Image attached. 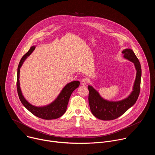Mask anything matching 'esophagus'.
<instances>
[{"instance_id":"34e87169","label":"esophagus","mask_w":155,"mask_h":155,"mask_svg":"<svg viewBox=\"0 0 155 155\" xmlns=\"http://www.w3.org/2000/svg\"><path fill=\"white\" fill-rule=\"evenodd\" d=\"M87 78H83V79L81 80V84L82 85L84 86V85H86V84H87Z\"/></svg>"}]
</instances>
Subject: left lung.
<instances>
[{"mask_svg": "<svg viewBox=\"0 0 155 155\" xmlns=\"http://www.w3.org/2000/svg\"><path fill=\"white\" fill-rule=\"evenodd\" d=\"M124 58L134 63L137 71L133 91L126 99L120 101H108L104 99L98 92L91 86H88L89 90L90 107L93 115L102 120H115L123 114L133 105L137 101L140 93L142 70L140 62L134 51L131 49H125L122 51Z\"/></svg>", "mask_w": 155, "mask_h": 155, "instance_id": "left-lung-1", "label": "left lung"}]
</instances>
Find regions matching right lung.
I'll return each instance as SVG.
<instances>
[{
  "label": "right lung",
  "instance_id": "obj_1",
  "mask_svg": "<svg viewBox=\"0 0 155 155\" xmlns=\"http://www.w3.org/2000/svg\"><path fill=\"white\" fill-rule=\"evenodd\" d=\"M35 47L32 46L29 50L23 56L19 63L17 72L16 86L19 98L23 105L35 116L44 120H53L61 117L66 111L69 98L73 91L80 85V81H74L66 84L58 97L50 104L43 107H35L29 104L22 94L19 86V71L22 64L25 59L34 50Z\"/></svg>",
  "mask_w": 155,
  "mask_h": 155
}]
</instances>
